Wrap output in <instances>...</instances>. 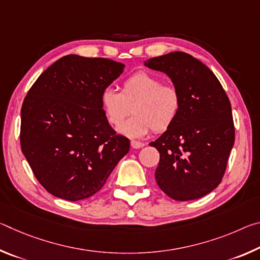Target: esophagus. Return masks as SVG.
I'll return each mask as SVG.
<instances>
[{
  "label": "esophagus",
  "mask_w": 260,
  "mask_h": 260,
  "mask_svg": "<svg viewBox=\"0 0 260 260\" xmlns=\"http://www.w3.org/2000/svg\"><path fill=\"white\" fill-rule=\"evenodd\" d=\"M131 146H132V148H133V149H140V148H143L144 147V143L138 142V141H132Z\"/></svg>",
  "instance_id": "obj_1"
}]
</instances>
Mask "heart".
<instances>
[{"label": "heart", "mask_w": 260, "mask_h": 260, "mask_svg": "<svg viewBox=\"0 0 260 260\" xmlns=\"http://www.w3.org/2000/svg\"><path fill=\"white\" fill-rule=\"evenodd\" d=\"M101 103L113 127L120 126L133 109L135 116L119 132L127 138L140 139L151 129L161 133L173 125L181 107V96L174 86L164 85L151 73L139 71L122 81L120 91L110 88L103 90Z\"/></svg>", "instance_id": "1"}]
</instances>
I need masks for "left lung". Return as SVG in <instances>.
Here are the masks:
<instances>
[{"instance_id":"1","label":"left lung","mask_w":260,"mask_h":260,"mask_svg":"<svg viewBox=\"0 0 260 260\" xmlns=\"http://www.w3.org/2000/svg\"><path fill=\"white\" fill-rule=\"evenodd\" d=\"M144 65L165 73L181 96L173 125L150 143L160 156L157 184L175 201L201 199L221 182L234 146L230 100L214 73L186 52L153 57Z\"/></svg>"}]
</instances>
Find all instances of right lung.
<instances>
[{"instance_id": "add662e5", "label": "right lung", "mask_w": 260, "mask_h": 260, "mask_svg": "<svg viewBox=\"0 0 260 260\" xmlns=\"http://www.w3.org/2000/svg\"><path fill=\"white\" fill-rule=\"evenodd\" d=\"M124 68L112 59L68 55L28 90L21 107V151L51 195L72 202L93 196L128 152L129 140L116 134L101 103Z\"/></svg>"}]
</instances>
